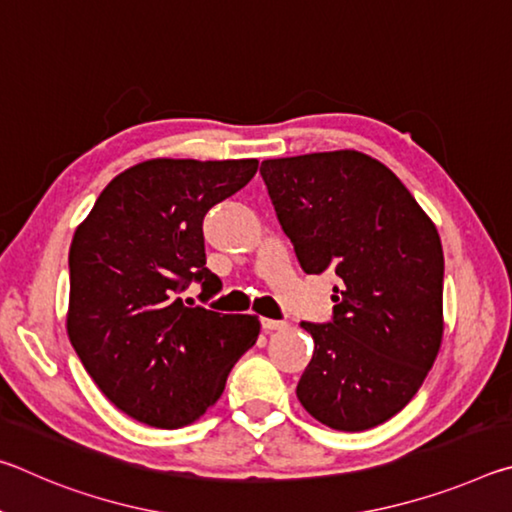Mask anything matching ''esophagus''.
<instances>
[{
	"instance_id": "esophagus-1",
	"label": "esophagus",
	"mask_w": 512,
	"mask_h": 512,
	"mask_svg": "<svg viewBox=\"0 0 512 512\" xmlns=\"http://www.w3.org/2000/svg\"><path fill=\"white\" fill-rule=\"evenodd\" d=\"M262 327H264V332H277V329H284V327H287V323H284V320L262 318Z\"/></svg>"
}]
</instances>
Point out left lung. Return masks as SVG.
Here are the masks:
<instances>
[{
  "mask_svg": "<svg viewBox=\"0 0 512 512\" xmlns=\"http://www.w3.org/2000/svg\"><path fill=\"white\" fill-rule=\"evenodd\" d=\"M302 271L339 275L334 320L302 323L314 357L296 395L336 431L391 420L418 393L443 343L445 257L400 178L352 149L262 162Z\"/></svg>",
  "mask_w": 512,
  "mask_h": 512,
  "instance_id": "8db88e82",
  "label": "left lung"
}]
</instances>
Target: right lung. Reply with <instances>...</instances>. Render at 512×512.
Wrapping results in <instances>:
<instances>
[{"label": "right lung", "instance_id": "obj_1", "mask_svg": "<svg viewBox=\"0 0 512 512\" xmlns=\"http://www.w3.org/2000/svg\"><path fill=\"white\" fill-rule=\"evenodd\" d=\"M250 160L153 158L121 171L69 248L67 336L101 393L133 420L178 429L216 404L259 336L257 316L185 307L205 268L203 216L255 176Z\"/></svg>", "mask_w": 512, "mask_h": 512}]
</instances>
